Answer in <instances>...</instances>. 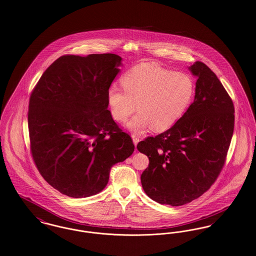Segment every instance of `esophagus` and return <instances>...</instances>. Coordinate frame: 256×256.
Returning <instances> with one entry per match:
<instances>
[{"instance_id": "34e87169", "label": "esophagus", "mask_w": 256, "mask_h": 256, "mask_svg": "<svg viewBox=\"0 0 256 256\" xmlns=\"http://www.w3.org/2000/svg\"><path fill=\"white\" fill-rule=\"evenodd\" d=\"M132 138H133V142H134V146L138 144V142H140V138L138 136V134H132Z\"/></svg>"}]
</instances>
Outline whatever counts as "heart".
I'll use <instances>...</instances> for the list:
<instances>
[{"label": "heart", "instance_id": "1", "mask_svg": "<svg viewBox=\"0 0 256 256\" xmlns=\"http://www.w3.org/2000/svg\"><path fill=\"white\" fill-rule=\"evenodd\" d=\"M122 88L112 84L107 92L112 118L125 122L136 108L140 112L128 122L130 130L142 133L151 126L154 131L170 129L186 112L194 95V82L183 72H174L144 62L128 71Z\"/></svg>", "mask_w": 256, "mask_h": 256}]
</instances>
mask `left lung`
Returning a JSON list of instances; mask_svg holds the SVG:
<instances>
[{"mask_svg": "<svg viewBox=\"0 0 256 256\" xmlns=\"http://www.w3.org/2000/svg\"><path fill=\"white\" fill-rule=\"evenodd\" d=\"M188 69L198 77L194 102L172 128L136 146L149 159L140 176L146 194L172 206L198 198L215 183L234 130V105L215 73L202 62Z\"/></svg>", "mask_w": 256, "mask_h": 256, "instance_id": "8db88e82", "label": "left lung"}]
</instances>
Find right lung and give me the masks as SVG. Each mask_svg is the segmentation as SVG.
Listing matches in <instances>:
<instances>
[{"mask_svg": "<svg viewBox=\"0 0 256 256\" xmlns=\"http://www.w3.org/2000/svg\"><path fill=\"white\" fill-rule=\"evenodd\" d=\"M114 54L62 56L32 92L30 152L42 177L70 198H88L108 184L114 164L134 152L108 110V88L122 64Z\"/></svg>", "mask_w": 256, "mask_h": 256, "instance_id": "1", "label": "right lung"}]
</instances>
